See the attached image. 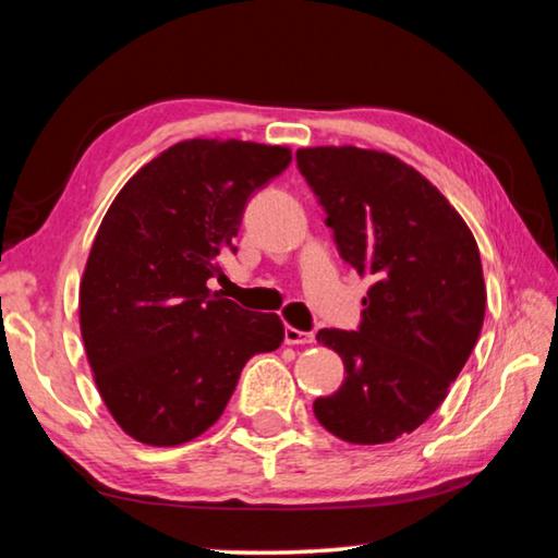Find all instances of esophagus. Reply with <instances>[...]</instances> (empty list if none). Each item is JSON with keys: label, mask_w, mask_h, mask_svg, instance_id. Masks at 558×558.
Here are the masks:
<instances>
[{"label": "esophagus", "mask_w": 558, "mask_h": 558, "mask_svg": "<svg viewBox=\"0 0 558 558\" xmlns=\"http://www.w3.org/2000/svg\"><path fill=\"white\" fill-rule=\"evenodd\" d=\"M315 335L313 332H302V329L295 327H286V344H313Z\"/></svg>", "instance_id": "1"}]
</instances>
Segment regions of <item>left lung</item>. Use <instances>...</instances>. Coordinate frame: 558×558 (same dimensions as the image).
Here are the masks:
<instances>
[{
	"instance_id": "obj_1",
	"label": "left lung",
	"mask_w": 558,
	"mask_h": 558,
	"mask_svg": "<svg viewBox=\"0 0 558 558\" xmlns=\"http://www.w3.org/2000/svg\"><path fill=\"white\" fill-rule=\"evenodd\" d=\"M298 167L337 251L372 288L356 332L319 329L344 381L315 418L347 442L379 446L428 421L475 347L485 278L475 235L418 169L379 149L302 147Z\"/></svg>"
}]
</instances>
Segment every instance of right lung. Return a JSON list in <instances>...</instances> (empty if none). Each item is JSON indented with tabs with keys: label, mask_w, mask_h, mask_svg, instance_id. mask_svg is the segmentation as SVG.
Listing matches in <instances>:
<instances>
[{
	"label": "right lung",
	"mask_w": 558,
	"mask_h": 558,
	"mask_svg": "<svg viewBox=\"0 0 558 558\" xmlns=\"http://www.w3.org/2000/svg\"><path fill=\"white\" fill-rule=\"evenodd\" d=\"M280 145L194 137L128 179L81 278V335L118 426L145 446L209 430L253 354L282 342L272 313L206 288L251 194L290 165Z\"/></svg>",
	"instance_id": "obj_1"
}]
</instances>
